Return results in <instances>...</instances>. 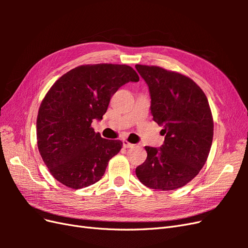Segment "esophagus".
Here are the masks:
<instances>
[{"mask_svg":"<svg viewBox=\"0 0 248 248\" xmlns=\"http://www.w3.org/2000/svg\"><path fill=\"white\" fill-rule=\"evenodd\" d=\"M134 145L133 144H131V142H129V141H127V140H123V147L124 148H132Z\"/></svg>","mask_w":248,"mask_h":248,"instance_id":"1","label":"esophagus"}]
</instances>
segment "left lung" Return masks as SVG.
Wrapping results in <instances>:
<instances>
[{
  "label": "left lung",
  "instance_id": "left-lung-1",
  "mask_svg": "<svg viewBox=\"0 0 248 248\" xmlns=\"http://www.w3.org/2000/svg\"><path fill=\"white\" fill-rule=\"evenodd\" d=\"M151 97L153 120L162 127L164 142L148 147L147 159L136 169L152 189L174 190L196 177L208 158L213 119L205 93L189 78L157 66L136 65Z\"/></svg>",
  "mask_w": 248,
  "mask_h": 248
}]
</instances>
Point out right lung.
<instances>
[{
    "instance_id": "add662e5",
    "label": "right lung",
    "mask_w": 248,
    "mask_h": 248,
    "mask_svg": "<svg viewBox=\"0 0 248 248\" xmlns=\"http://www.w3.org/2000/svg\"><path fill=\"white\" fill-rule=\"evenodd\" d=\"M139 79L127 65L96 64L78 66L52 85L37 117V144L59 182L78 189L102 178L122 141L102 139L91 124L102 119L120 87Z\"/></svg>"
}]
</instances>
